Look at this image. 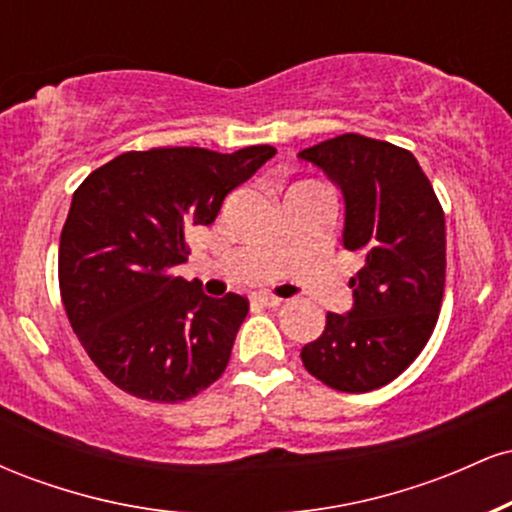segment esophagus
Returning <instances> with one entry per match:
<instances>
[{
    "instance_id": "esophagus-1",
    "label": "esophagus",
    "mask_w": 512,
    "mask_h": 512,
    "mask_svg": "<svg viewBox=\"0 0 512 512\" xmlns=\"http://www.w3.org/2000/svg\"><path fill=\"white\" fill-rule=\"evenodd\" d=\"M255 303L264 305V308H276V305H281L284 301L279 296H272V293H255Z\"/></svg>"
}]
</instances>
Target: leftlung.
I'll return each instance as SVG.
<instances>
[{
	"label": "left lung",
	"instance_id": "1",
	"mask_svg": "<svg viewBox=\"0 0 512 512\" xmlns=\"http://www.w3.org/2000/svg\"><path fill=\"white\" fill-rule=\"evenodd\" d=\"M298 158L342 190L346 250L363 257L354 305L327 313L325 332L301 351L310 375L339 392H370L421 354L445 289V214L419 161L390 142L342 134Z\"/></svg>",
	"mask_w": 512,
	"mask_h": 512
}]
</instances>
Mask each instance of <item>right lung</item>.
<instances>
[{"label":"right lung","instance_id":"obj_1","mask_svg":"<svg viewBox=\"0 0 512 512\" xmlns=\"http://www.w3.org/2000/svg\"><path fill=\"white\" fill-rule=\"evenodd\" d=\"M276 154L199 146L127 151L74 192L60 238V291L72 330L110 383L175 404L221 378L250 303L211 298L175 276L187 233Z\"/></svg>","mask_w":512,"mask_h":512}]
</instances>
